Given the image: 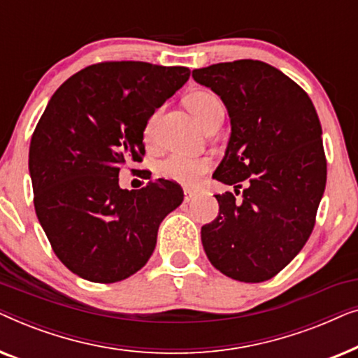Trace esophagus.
I'll return each mask as SVG.
<instances>
[{
  "label": "esophagus",
  "mask_w": 358,
  "mask_h": 358,
  "mask_svg": "<svg viewBox=\"0 0 358 358\" xmlns=\"http://www.w3.org/2000/svg\"><path fill=\"white\" fill-rule=\"evenodd\" d=\"M197 197V192L192 189H184V202H190V200H194Z\"/></svg>",
  "instance_id": "obj_1"
}]
</instances>
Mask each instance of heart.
<instances>
[{
  "mask_svg": "<svg viewBox=\"0 0 358 358\" xmlns=\"http://www.w3.org/2000/svg\"><path fill=\"white\" fill-rule=\"evenodd\" d=\"M185 106L199 120V124L207 127L210 122L223 115V104L220 97L212 91L197 90L185 96ZM156 115H151L145 125V140L153 138ZM212 168V161L207 156H189V155H171L159 164V173L163 178L185 185H195Z\"/></svg>",
  "mask_w": 358,
  "mask_h": 358,
  "instance_id": "1",
  "label": "heart"
}]
</instances>
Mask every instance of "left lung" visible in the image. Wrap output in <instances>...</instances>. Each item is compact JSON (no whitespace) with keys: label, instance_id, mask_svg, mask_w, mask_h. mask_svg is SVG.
Wrapping results in <instances>:
<instances>
[{"label":"left lung","instance_id":"obj_1","mask_svg":"<svg viewBox=\"0 0 358 358\" xmlns=\"http://www.w3.org/2000/svg\"><path fill=\"white\" fill-rule=\"evenodd\" d=\"M227 106L231 135L213 178L233 185L215 195L220 212L202 227L215 268L257 283L277 275L315 228L326 187L322 130L310 96L259 60L217 63L192 71Z\"/></svg>","mask_w":358,"mask_h":358}]
</instances>
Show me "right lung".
<instances>
[{
    "mask_svg": "<svg viewBox=\"0 0 358 358\" xmlns=\"http://www.w3.org/2000/svg\"><path fill=\"white\" fill-rule=\"evenodd\" d=\"M189 76L185 66L102 62L48 101L29 148L34 207L53 252L81 278L114 283L138 272L161 222L182 203L173 180L127 190L119 171L140 163L146 122Z\"/></svg>",
    "mask_w": 358,
    "mask_h": 358,
    "instance_id": "1",
    "label": "right lung"
}]
</instances>
